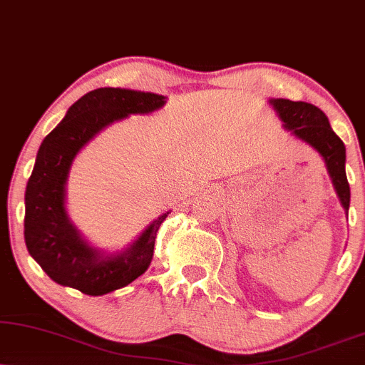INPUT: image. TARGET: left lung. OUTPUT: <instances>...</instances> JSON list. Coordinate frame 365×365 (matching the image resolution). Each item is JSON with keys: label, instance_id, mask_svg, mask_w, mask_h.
<instances>
[{"label": "left lung", "instance_id": "obj_1", "mask_svg": "<svg viewBox=\"0 0 365 365\" xmlns=\"http://www.w3.org/2000/svg\"><path fill=\"white\" fill-rule=\"evenodd\" d=\"M269 103L278 110L286 129H292L294 136L310 143L324 156L336 195L342 202L345 212H349L350 187L345 175V146L330 128L324 110L302 101L294 103L289 99H271Z\"/></svg>", "mask_w": 365, "mask_h": 365}]
</instances>
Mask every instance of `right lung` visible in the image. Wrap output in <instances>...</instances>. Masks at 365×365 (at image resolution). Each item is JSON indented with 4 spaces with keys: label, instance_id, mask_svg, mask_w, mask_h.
I'll return each mask as SVG.
<instances>
[{
    "label": "right lung",
    "instance_id": "right-lung-1",
    "mask_svg": "<svg viewBox=\"0 0 365 365\" xmlns=\"http://www.w3.org/2000/svg\"><path fill=\"white\" fill-rule=\"evenodd\" d=\"M163 104V96L151 92L101 87L73 103L40 145L25 193V242L55 283L101 297L124 288L148 269L156 232L170 212L160 215L121 255L104 257L68 222L63 200L72 160L91 138L128 114H146Z\"/></svg>",
    "mask_w": 365,
    "mask_h": 365
}]
</instances>
